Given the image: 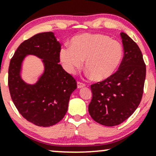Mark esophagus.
<instances>
[{"label":"esophagus","instance_id":"1","mask_svg":"<svg viewBox=\"0 0 156 156\" xmlns=\"http://www.w3.org/2000/svg\"><path fill=\"white\" fill-rule=\"evenodd\" d=\"M85 83H82V82H80V81L77 82V88H83V87H85Z\"/></svg>","mask_w":156,"mask_h":156}]
</instances>
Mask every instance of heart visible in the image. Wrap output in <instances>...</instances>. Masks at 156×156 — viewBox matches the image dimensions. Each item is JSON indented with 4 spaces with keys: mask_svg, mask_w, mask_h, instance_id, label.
I'll return each mask as SVG.
<instances>
[{
    "mask_svg": "<svg viewBox=\"0 0 156 156\" xmlns=\"http://www.w3.org/2000/svg\"><path fill=\"white\" fill-rule=\"evenodd\" d=\"M60 60L68 73H74L85 60V68L97 81L110 77L123 57L121 44L103 34L79 35L72 38L71 48H62Z\"/></svg>",
    "mask_w": 156,
    "mask_h": 156,
    "instance_id": "heart-1",
    "label": "heart"
}]
</instances>
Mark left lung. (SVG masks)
<instances>
[{
  "label": "left lung",
  "mask_w": 156,
  "mask_h": 156,
  "mask_svg": "<svg viewBox=\"0 0 156 156\" xmlns=\"http://www.w3.org/2000/svg\"><path fill=\"white\" fill-rule=\"evenodd\" d=\"M123 58L110 77L91 85L93 94L88 112L93 120L107 126L123 123L140 104L144 92L146 65L138 44L120 33Z\"/></svg>",
  "instance_id": "obj_1"
}]
</instances>
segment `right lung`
<instances>
[{"label": "right lung", "instance_id": "1", "mask_svg": "<svg viewBox=\"0 0 156 156\" xmlns=\"http://www.w3.org/2000/svg\"><path fill=\"white\" fill-rule=\"evenodd\" d=\"M60 51L54 33H38L19 45L9 63L8 85L12 102L24 118L38 126H51L64 118L77 87L76 80L58 64ZM27 55L42 58L45 65L44 73L34 85L27 84L20 75Z\"/></svg>", "mask_w": 156, "mask_h": 156}]
</instances>
